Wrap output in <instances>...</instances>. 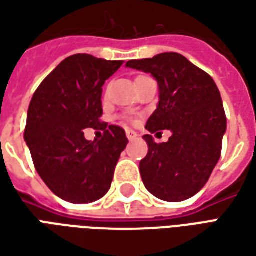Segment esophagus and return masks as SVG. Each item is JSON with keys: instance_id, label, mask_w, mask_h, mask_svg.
I'll list each match as a JSON object with an SVG mask.
<instances>
[{"instance_id": "esophagus-1", "label": "esophagus", "mask_w": 256, "mask_h": 256, "mask_svg": "<svg viewBox=\"0 0 256 256\" xmlns=\"http://www.w3.org/2000/svg\"><path fill=\"white\" fill-rule=\"evenodd\" d=\"M126 136H128V138L132 141V140L137 138V136H138V134L136 133L134 130H126Z\"/></svg>"}]
</instances>
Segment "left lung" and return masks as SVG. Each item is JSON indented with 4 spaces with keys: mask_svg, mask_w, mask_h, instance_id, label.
Here are the masks:
<instances>
[{
    "mask_svg": "<svg viewBox=\"0 0 256 256\" xmlns=\"http://www.w3.org/2000/svg\"><path fill=\"white\" fill-rule=\"evenodd\" d=\"M126 67L150 74L159 84V104L146 130H170L167 142L145 134L148 155L140 162L145 188L164 202L192 198L208 181L220 158L226 115L214 79L180 53L130 60Z\"/></svg>",
    "mask_w": 256,
    "mask_h": 256,
    "instance_id": "left-lung-1",
    "label": "left lung"
}]
</instances>
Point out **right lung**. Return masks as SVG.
I'll list each match as a JSON object with an SVG mask.
<instances>
[{
    "mask_svg": "<svg viewBox=\"0 0 256 256\" xmlns=\"http://www.w3.org/2000/svg\"><path fill=\"white\" fill-rule=\"evenodd\" d=\"M123 62L92 54L70 56L44 79L27 112L24 140L36 170L56 196L74 204L93 203L111 188L128 137L122 128L100 122L106 80ZM104 132L88 142L83 128Z\"/></svg>",
    "mask_w": 256,
    "mask_h": 256,
    "instance_id": "1",
    "label": "right lung"
}]
</instances>
